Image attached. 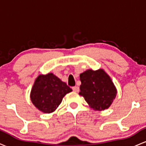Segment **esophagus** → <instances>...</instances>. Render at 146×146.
<instances>
[{
  "label": "esophagus",
  "mask_w": 146,
  "mask_h": 146,
  "mask_svg": "<svg viewBox=\"0 0 146 146\" xmlns=\"http://www.w3.org/2000/svg\"><path fill=\"white\" fill-rule=\"evenodd\" d=\"M73 90L74 92H79V90H80V88H79L78 86H73Z\"/></svg>",
  "instance_id": "esophagus-1"
}]
</instances>
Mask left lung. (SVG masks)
<instances>
[{
    "label": "left lung",
    "instance_id": "obj_1",
    "mask_svg": "<svg viewBox=\"0 0 146 146\" xmlns=\"http://www.w3.org/2000/svg\"><path fill=\"white\" fill-rule=\"evenodd\" d=\"M81 85L79 95L94 110L102 111L110 106L117 90L110 77L102 68L88 69L80 75Z\"/></svg>",
    "mask_w": 146,
    "mask_h": 146
}]
</instances>
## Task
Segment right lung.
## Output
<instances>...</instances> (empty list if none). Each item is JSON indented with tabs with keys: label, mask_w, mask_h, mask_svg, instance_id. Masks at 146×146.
I'll list each match as a JSON object with an SVG mask.
<instances>
[{
	"label": "right lung",
	"mask_w": 146,
	"mask_h": 146,
	"mask_svg": "<svg viewBox=\"0 0 146 146\" xmlns=\"http://www.w3.org/2000/svg\"><path fill=\"white\" fill-rule=\"evenodd\" d=\"M72 89L53 73L39 75L35 80L30 98L40 111L51 113L57 109L62 99Z\"/></svg>",
	"instance_id": "add662e5"
}]
</instances>
